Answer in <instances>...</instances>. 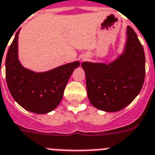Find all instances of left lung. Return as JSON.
Segmentation results:
<instances>
[{
  "mask_svg": "<svg viewBox=\"0 0 155 155\" xmlns=\"http://www.w3.org/2000/svg\"><path fill=\"white\" fill-rule=\"evenodd\" d=\"M124 53L110 64L83 62L88 98L91 104L106 112H116L132 102L145 77V55L136 33L127 27Z\"/></svg>",
  "mask_w": 155,
  "mask_h": 155,
  "instance_id": "8db88e82",
  "label": "left lung"
}]
</instances>
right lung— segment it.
<instances>
[{
	"label": "right lung",
	"mask_w": 155,
	"mask_h": 155,
	"mask_svg": "<svg viewBox=\"0 0 155 155\" xmlns=\"http://www.w3.org/2000/svg\"><path fill=\"white\" fill-rule=\"evenodd\" d=\"M18 35L9 47L5 59V79L10 93L21 107L35 114L51 112L61 103L64 88L79 61L36 73L25 69L18 60Z\"/></svg>",
	"instance_id": "right-lung-1"
}]
</instances>
